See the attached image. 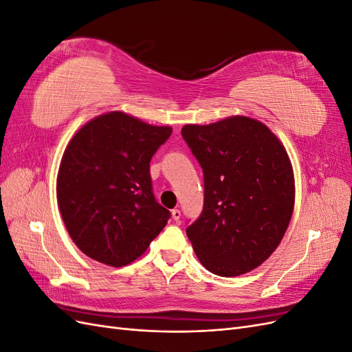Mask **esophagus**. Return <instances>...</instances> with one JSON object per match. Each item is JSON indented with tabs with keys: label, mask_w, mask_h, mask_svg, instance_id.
<instances>
[{
	"label": "esophagus",
	"mask_w": 352,
	"mask_h": 352,
	"mask_svg": "<svg viewBox=\"0 0 352 352\" xmlns=\"http://www.w3.org/2000/svg\"><path fill=\"white\" fill-rule=\"evenodd\" d=\"M180 210H177V208H175V210H172V217H173V220L175 221H179V219H180Z\"/></svg>",
	"instance_id": "esophagus-1"
}]
</instances>
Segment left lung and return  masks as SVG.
I'll return each mask as SVG.
<instances>
[{"label": "left lung", "mask_w": 352, "mask_h": 352, "mask_svg": "<svg viewBox=\"0 0 352 352\" xmlns=\"http://www.w3.org/2000/svg\"><path fill=\"white\" fill-rule=\"evenodd\" d=\"M182 136L204 175V207L186 228L198 260L217 276H239L267 260L289 226L292 166L267 126L235 116Z\"/></svg>", "instance_id": "8db88e82"}]
</instances>
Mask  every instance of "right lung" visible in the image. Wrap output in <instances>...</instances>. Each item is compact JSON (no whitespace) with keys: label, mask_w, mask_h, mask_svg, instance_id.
<instances>
[{"label":"right lung","mask_w":352,"mask_h":352,"mask_svg":"<svg viewBox=\"0 0 352 352\" xmlns=\"http://www.w3.org/2000/svg\"><path fill=\"white\" fill-rule=\"evenodd\" d=\"M170 135L172 127L111 111L72 138L57 199L70 238L88 257L122 267L163 230L170 211L154 197L150 162Z\"/></svg>","instance_id":"1"}]
</instances>
